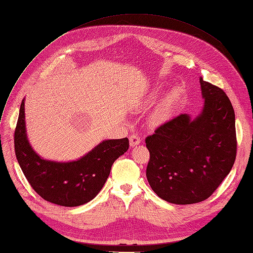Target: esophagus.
I'll use <instances>...</instances> for the list:
<instances>
[{
    "mask_svg": "<svg viewBox=\"0 0 253 253\" xmlns=\"http://www.w3.org/2000/svg\"><path fill=\"white\" fill-rule=\"evenodd\" d=\"M128 139H129V145L132 146V147L138 145L139 143H140V141H141L140 137H139L138 135H130Z\"/></svg>",
    "mask_w": 253,
    "mask_h": 253,
    "instance_id": "1",
    "label": "esophagus"
}]
</instances>
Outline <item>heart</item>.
<instances>
[{"label":"heart","instance_id":"obj_1","mask_svg":"<svg viewBox=\"0 0 253 253\" xmlns=\"http://www.w3.org/2000/svg\"><path fill=\"white\" fill-rule=\"evenodd\" d=\"M179 92H173L171 93L169 96L168 97V99L165 100L161 106L156 110L155 112V119L157 121H159V123H164V121L169 120L171 115H172V111H173V108H175L176 103L179 99Z\"/></svg>","mask_w":253,"mask_h":253}]
</instances>
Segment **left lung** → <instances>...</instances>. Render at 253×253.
Segmentation results:
<instances>
[{
    "mask_svg": "<svg viewBox=\"0 0 253 253\" xmlns=\"http://www.w3.org/2000/svg\"><path fill=\"white\" fill-rule=\"evenodd\" d=\"M204 107L181 114L146 137V178L157 196L186 205L210 198L231 170L237 156L236 116L219 86L200 77Z\"/></svg>",
    "mask_w": 253,
    "mask_h": 253,
    "instance_id": "obj_1",
    "label": "left lung"
}]
</instances>
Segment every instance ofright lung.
Returning a JSON list of instances; mask_svg holds the SVG:
<instances>
[{"instance_id":"obj_1","label":"right lung","mask_w":253,"mask_h":253,"mask_svg":"<svg viewBox=\"0 0 253 253\" xmlns=\"http://www.w3.org/2000/svg\"><path fill=\"white\" fill-rule=\"evenodd\" d=\"M128 150V139L100 142L82 158L56 162L42 158L33 151L26 134L25 98L14 130L17 162L31 187L43 200L66 207L90 202L103 187L114 161Z\"/></svg>"}]
</instances>
